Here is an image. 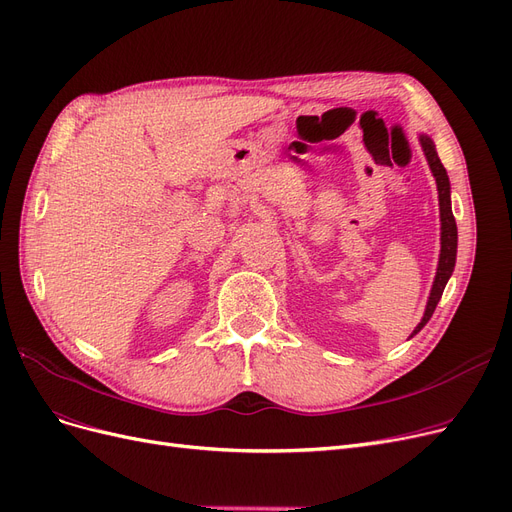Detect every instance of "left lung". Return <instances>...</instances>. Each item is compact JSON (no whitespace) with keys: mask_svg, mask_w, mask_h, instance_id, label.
Masks as SVG:
<instances>
[{"mask_svg":"<svg viewBox=\"0 0 512 512\" xmlns=\"http://www.w3.org/2000/svg\"><path fill=\"white\" fill-rule=\"evenodd\" d=\"M418 142L422 146V152H425L429 169L435 177V184H437V194H439V221H441V251H439V261H437V272H435V280L431 286V295L425 307V314H422V320L418 322V326L412 330V335H418V332L425 328V324L431 320L433 311L443 295V288H446L452 272H454V265H456V249H458V230H456V219L452 213V198H450V177L446 167L441 165L439 157H437V150L435 144L429 136L425 133H420Z\"/></svg>","mask_w":512,"mask_h":512,"instance_id":"8db88e82","label":"left lung"}]
</instances>
